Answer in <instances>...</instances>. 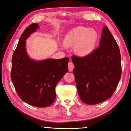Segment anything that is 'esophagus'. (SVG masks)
Segmentation results:
<instances>
[{
    "mask_svg": "<svg viewBox=\"0 0 131 131\" xmlns=\"http://www.w3.org/2000/svg\"><path fill=\"white\" fill-rule=\"evenodd\" d=\"M68 68H69V70L70 72H72V71H73V69L74 68V66L72 61H70L69 62V63H68Z\"/></svg>",
    "mask_w": 131,
    "mask_h": 131,
    "instance_id": "esophagus-1",
    "label": "esophagus"
}]
</instances>
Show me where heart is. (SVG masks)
<instances>
[{
  "mask_svg": "<svg viewBox=\"0 0 131 131\" xmlns=\"http://www.w3.org/2000/svg\"><path fill=\"white\" fill-rule=\"evenodd\" d=\"M98 40V34L93 29L84 27H78L68 33L65 38L67 46H75L76 53L78 55H88L93 50Z\"/></svg>",
  "mask_w": 131,
  "mask_h": 131,
  "instance_id": "heart-1",
  "label": "heart"
}]
</instances>
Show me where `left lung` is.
Returning <instances> with one entry per match:
<instances>
[{
    "label": "left lung",
    "instance_id": "8db88e82",
    "mask_svg": "<svg viewBox=\"0 0 131 131\" xmlns=\"http://www.w3.org/2000/svg\"><path fill=\"white\" fill-rule=\"evenodd\" d=\"M73 72L80 99L84 103L94 105L112 96L122 75L119 47L104 26L99 46L84 57L73 55Z\"/></svg>",
    "mask_w": 131,
    "mask_h": 131
}]
</instances>
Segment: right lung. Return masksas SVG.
Returning <instances> with one entry per match:
<instances>
[{"label": "right lung", "instance_id": "add662e5", "mask_svg": "<svg viewBox=\"0 0 131 131\" xmlns=\"http://www.w3.org/2000/svg\"><path fill=\"white\" fill-rule=\"evenodd\" d=\"M39 27L30 25L21 35L12 57L11 78L19 97L32 106L46 107L55 101L56 86L68 72V57L33 61L26 53L25 40Z\"/></svg>", "mask_w": 131, "mask_h": 131}]
</instances>
